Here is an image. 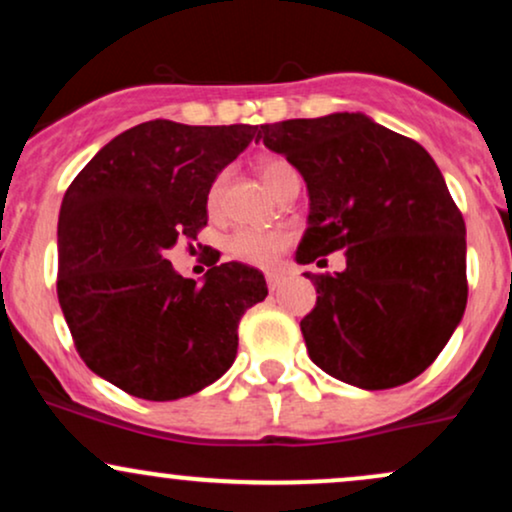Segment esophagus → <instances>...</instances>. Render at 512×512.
<instances>
[{"mask_svg": "<svg viewBox=\"0 0 512 512\" xmlns=\"http://www.w3.org/2000/svg\"><path fill=\"white\" fill-rule=\"evenodd\" d=\"M279 284H281V274H279V272H267V286H269V291L279 289Z\"/></svg>", "mask_w": 512, "mask_h": 512, "instance_id": "obj_1", "label": "esophagus"}]
</instances>
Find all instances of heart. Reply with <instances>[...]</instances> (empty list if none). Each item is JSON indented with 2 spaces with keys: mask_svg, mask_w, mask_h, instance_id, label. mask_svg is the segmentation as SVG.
<instances>
[{
  "mask_svg": "<svg viewBox=\"0 0 512 512\" xmlns=\"http://www.w3.org/2000/svg\"><path fill=\"white\" fill-rule=\"evenodd\" d=\"M257 170H260V178L264 185L279 195L286 187L298 185V173L296 168L291 166L286 158L281 156H264L257 163ZM223 187H226V173H219L214 180H211L207 190V209L214 214L221 207L223 199ZM291 238L286 231H279V228H240V231L233 233L231 238L226 240V252L233 257V260L252 264V267H269L274 264L276 257L281 255L286 248H289Z\"/></svg>",
  "mask_w": 512,
  "mask_h": 512,
  "instance_id": "1",
  "label": "heart"
}]
</instances>
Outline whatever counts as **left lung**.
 Wrapping results in <instances>:
<instances>
[{"mask_svg": "<svg viewBox=\"0 0 512 512\" xmlns=\"http://www.w3.org/2000/svg\"><path fill=\"white\" fill-rule=\"evenodd\" d=\"M308 185L301 264L344 250L346 269L305 272L317 303L301 320L308 354L332 378L390 390L421 375L467 305L462 211L428 151L361 113L262 125Z\"/></svg>", "mask_w": 512, "mask_h": 512, "instance_id": "8db88e82", "label": "left lung"}]
</instances>
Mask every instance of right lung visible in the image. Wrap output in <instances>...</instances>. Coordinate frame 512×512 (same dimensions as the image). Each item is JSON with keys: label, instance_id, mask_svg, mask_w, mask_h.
I'll list each match as a JSON object with an SVG mask.
<instances>
[{"label": "right lung", "instance_id": "right-lung-1", "mask_svg": "<svg viewBox=\"0 0 512 512\" xmlns=\"http://www.w3.org/2000/svg\"><path fill=\"white\" fill-rule=\"evenodd\" d=\"M255 137L252 125L142 122L64 192L57 298L86 366L127 395H195L236 361L240 317L267 298L262 272L226 262L197 284L166 252L207 226L211 180Z\"/></svg>", "mask_w": 512, "mask_h": 512}]
</instances>
